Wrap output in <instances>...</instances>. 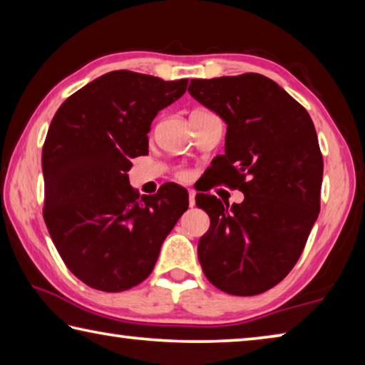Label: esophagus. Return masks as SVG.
Returning <instances> with one entry per match:
<instances>
[{
	"instance_id": "1",
	"label": "esophagus",
	"mask_w": 365,
	"mask_h": 365,
	"mask_svg": "<svg viewBox=\"0 0 365 365\" xmlns=\"http://www.w3.org/2000/svg\"><path fill=\"white\" fill-rule=\"evenodd\" d=\"M195 196H196V191L195 190H188V202H190V207L195 206Z\"/></svg>"
}]
</instances>
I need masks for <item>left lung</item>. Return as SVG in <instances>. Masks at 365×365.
<instances>
[{
	"label": "left lung",
	"mask_w": 365,
	"mask_h": 365,
	"mask_svg": "<svg viewBox=\"0 0 365 365\" xmlns=\"http://www.w3.org/2000/svg\"><path fill=\"white\" fill-rule=\"evenodd\" d=\"M190 95L227 125L220 180L243 191L228 206L197 193L211 227L197 243L207 280L230 294L275 287L298 261L320 209L324 160L311 115L261 73L193 78Z\"/></svg>",
	"instance_id": "8db88e82"
}]
</instances>
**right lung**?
I'll return each instance as SVG.
<instances>
[{
	"mask_svg": "<svg viewBox=\"0 0 365 365\" xmlns=\"http://www.w3.org/2000/svg\"><path fill=\"white\" fill-rule=\"evenodd\" d=\"M188 80L114 71L61 104L41 153L45 222L77 279L101 292L143 282L160 246L188 209L187 190L163 185L135 193L130 159L148 153V132L160 109L187 91Z\"/></svg>",
	"mask_w": 365,
	"mask_h": 365,
	"instance_id": "right-lung-1",
	"label": "right lung"
}]
</instances>
